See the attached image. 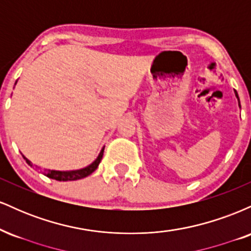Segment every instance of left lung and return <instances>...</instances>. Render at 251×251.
<instances>
[{
    "label": "left lung",
    "instance_id": "1",
    "mask_svg": "<svg viewBox=\"0 0 251 251\" xmlns=\"http://www.w3.org/2000/svg\"><path fill=\"white\" fill-rule=\"evenodd\" d=\"M235 94H236V98H237V100H238V106H240L241 107V102H240V98H238V94H237V92L235 91Z\"/></svg>",
    "mask_w": 251,
    "mask_h": 251
}]
</instances>
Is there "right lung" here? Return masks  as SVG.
<instances>
[{
  "label": "right lung",
  "instance_id": "1",
  "mask_svg": "<svg viewBox=\"0 0 251 251\" xmlns=\"http://www.w3.org/2000/svg\"><path fill=\"white\" fill-rule=\"evenodd\" d=\"M103 149L102 148L101 151H100L99 155H98V158L96 160H94L93 163L91 164V165L86 166V168L83 169H80V170H73V171H55V170H46V176H47L48 178H51V179H55V180H59V181H67V180H76V179H81V178H85L87 177L92 174V172H94L98 168V165H99L100 162H101L102 159V154H103ZM25 159V162H27L28 165L33 166L31 165V163L29 160L27 159V158L24 157Z\"/></svg>",
  "mask_w": 251,
  "mask_h": 251
}]
</instances>
